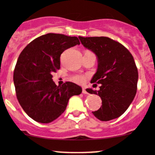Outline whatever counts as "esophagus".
Returning <instances> with one entry per match:
<instances>
[{"mask_svg":"<svg viewBox=\"0 0 155 155\" xmlns=\"http://www.w3.org/2000/svg\"><path fill=\"white\" fill-rule=\"evenodd\" d=\"M82 93H83V94H88L87 91L86 90V88H82Z\"/></svg>","mask_w":155,"mask_h":155,"instance_id":"1","label":"esophagus"}]
</instances>
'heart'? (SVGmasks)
<instances>
[{
  "mask_svg": "<svg viewBox=\"0 0 155 155\" xmlns=\"http://www.w3.org/2000/svg\"><path fill=\"white\" fill-rule=\"evenodd\" d=\"M73 80L78 83H82V82H84L85 77L83 76H81V75H76V76H73Z\"/></svg>",
  "mask_w": 155,
  "mask_h": 155,
  "instance_id": "1",
  "label": "heart"
}]
</instances>
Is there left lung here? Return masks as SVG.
<instances>
[{
	"mask_svg": "<svg viewBox=\"0 0 155 155\" xmlns=\"http://www.w3.org/2000/svg\"><path fill=\"white\" fill-rule=\"evenodd\" d=\"M83 47L97 57L98 67L91 82L100 84V89H87L99 95L102 106L92 112L98 119L110 121L128 109L137 92L138 69L134 58L123 45L105 37H79Z\"/></svg>",
	"mask_w": 155,
	"mask_h": 155,
	"instance_id": "obj_1",
	"label": "left lung"
}]
</instances>
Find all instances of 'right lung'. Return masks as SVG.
Listing matches in <instances>:
<instances>
[{"label":"right lung","mask_w":155,"mask_h":155,"mask_svg":"<svg viewBox=\"0 0 155 155\" xmlns=\"http://www.w3.org/2000/svg\"><path fill=\"white\" fill-rule=\"evenodd\" d=\"M79 44L76 37L47 34L30 42L19 56L14 72L17 98L34 121H54L66 110L69 99L82 92L81 86L73 82L57 86L52 79L60 69L63 52Z\"/></svg>","instance_id":"1"}]
</instances>
